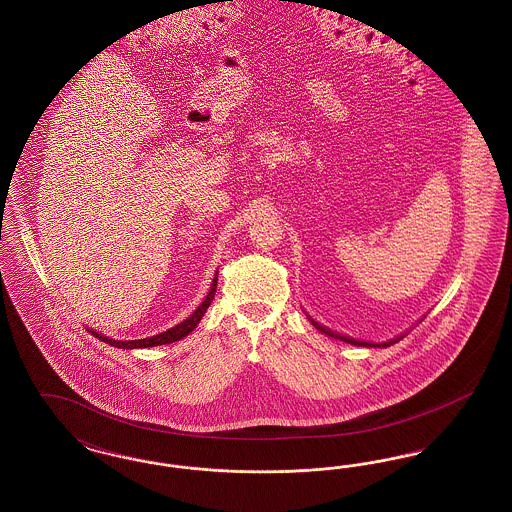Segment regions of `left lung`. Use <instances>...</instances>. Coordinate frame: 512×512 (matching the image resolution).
<instances>
[{
    "instance_id": "left-lung-1",
    "label": "left lung",
    "mask_w": 512,
    "mask_h": 512,
    "mask_svg": "<svg viewBox=\"0 0 512 512\" xmlns=\"http://www.w3.org/2000/svg\"><path fill=\"white\" fill-rule=\"evenodd\" d=\"M311 322L317 326V330H320V332H324V334H328V336H332V338H340V340L347 341V343H351V345H365V347H376V345H378V347H388V345H393V343L399 341V338H397V340L386 341V343H366V341L351 340V338H345V336H340V334H334V332L328 330V328H322L313 318H311Z\"/></svg>"
}]
</instances>
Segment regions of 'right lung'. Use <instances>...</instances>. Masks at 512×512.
I'll list each match as a JSON object with an SVG mask.
<instances>
[{
    "mask_svg": "<svg viewBox=\"0 0 512 512\" xmlns=\"http://www.w3.org/2000/svg\"><path fill=\"white\" fill-rule=\"evenodd\" d=\"M215 292H217V276H215V280H213V286H211V292L207 293V297H205V301L197 307L194 311V315L190 318H186L184 322H180V324H176L174 328L171 330H167V332H163V334H157V336H151V338H144V340H130V341H119V340H111V338H105V336H101V334H96V332H92V334H96L99 340L105 341V343H109V345H113V347H121V349H138V347H155V345H165V343H172V341L182 340V338H186L192 330H194L195 326L199 324V320L201 317L205 315V311L209 309V305H211V301L215 299Z\"/></svg>",
    "mask_w": 512,
    "mask_h": 512,
    "instance_id": "right-lung-1",
    "label": "right lung"
}]
</instances>
